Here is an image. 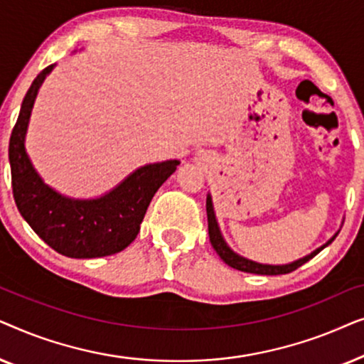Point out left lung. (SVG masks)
Returning a JSON list of instances; mask_svg holds the SVG:
<instances>
[{
  "mask_svg": "<svg viewBox=\"0 0 364 364\" xmlns=\"http://www.w3.org/2000/svg\"><path fill=\"white\" fill-rule=\"evenodd\" d=\"M207 218H208V237H210V243L213 247V250L217 252V255L222 258L223 262L227 263L228 267L235 268V270H240V272H247V273H255V275H285V273H290L293 270H296V268H300L303 263H306L308 260H311L313 257L318 255L323 248L330 245V243L335 240L336 235L331 238L330 242L325 243V245L316 248L315 252L310 253V255L305 257V258H300V260L290 263V265H262V263H255L252 260H247V258L243 257H238L237 253H233L230 248L227 247L225 240H223L222 235H220V230H218V225H217V220H215V213H213V207H212V198L210 196L207 197Z\"/></svg>",
  "mask_w": 364,
  "mask_h": 364,
  "instance_id": "8db88e82",
  "label": "left lung"
}]
</instances>
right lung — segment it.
Returning a JSON list of instances; mask_svg holds the SVG:
<instances>
[{
    "instance_id": "obj_1",
    "label": "right lung",
    "mask_w": 364,
    "mask_h": 364,
    "mask_svg": "<svg viewBox=\"0 0 364 364\" xmlns=\"http://www.w3.org/2000/svg\"><path fill=\"white\" fill-rule=\"evenodd\" d=\"M53 66L44 68L28 89L9 137L14 202L29 227L61 255H114L137 237L154 193L176 172L178 161L137 168L121 186L96 200H71L49 188L29 162L24 151V134L38 89Z\"/></svg>"
}]
</instances>
